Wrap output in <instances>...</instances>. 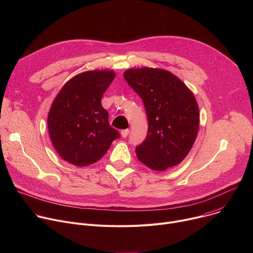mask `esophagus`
Masks as SVG:
<instances>
[{
  "mask_svg": "<svg viewBox=\"0 0 253 253\" xmlns=\"http://www.w3.org/2000/svg\"><path fill=\"white\" fill-rule=\"evenodd\" d=\"M128 134H129V130H128V129H125V130H122V131H121V136H122L123 138H126V137L128 136Z\"/></svg>",
  "mask_w": 253,
  "mask_h": 253,
  "instance_id": "34e87169",
  "label": "esophagus"
}]
</instances>
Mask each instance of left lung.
<instances>
[{
	"instance_id": "8db88e82",
	"label": "left lung",
	"mask_w": 253,
	"mask_h": 253,
	"mask_svg": "<svg viewBox=\"0 0 253 253\" xmlns=\"http://www.w3.org/2000/svg\"><path fill=\"white\" fill-rule=\"evenodd\" d=\"M123 75L143 100L148 118L146 139L136 147L138 160L155 171L176 166L188 155L198 133L194 94L164 69L132 68Z\"/></svg>"
}]
</instances>
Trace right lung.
<instances>
[{
  "label": "right lung",
  "instance_id": "1",
  "mask_svg": "<svg viewBox=\"0 0 253 253\" xmlns=\"http://www.w3.org/2000/svg\"><path fill=\"white\" fill-rule=\"evenodd\" d=\"M113 70L86 71L71 78L55 97L48 114V129L60 157L75 166L97 162L120 134L108 121L101 104L115 78Z\"/></svg>",
  "mask_w": 253,
  "mask_h": 253
}]
</instances>
